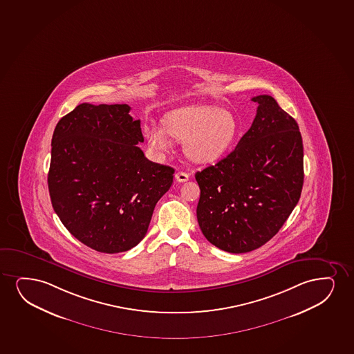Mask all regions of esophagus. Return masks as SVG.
<instances>
[{
	"label": "esophagus",
	"instance_id": "34e87169",
	"mask_svg": "<svg viewBox=\"0 0 354 354\" xmlns=\"http://www.w3.org/2000/svg\"><path fill=\"white\" fill-rule=\"evenodd\" d=\"M175 178L177 182H179V183H183V182H187V180H189V175L188 174H185V172L179 171V172L176 174Z\"/></svg>",
	"mask_w": 354,
	"mask_h": 354
}]
</instances>
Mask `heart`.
Instances as JSON below:
<instances>
[{"mask_svg":"<svg viewBox=\"0 0 354 354\" xmlns=\"http://www.w3.org/2000/svg\"><path fill=\"white\" fill-rule=\"evenodd\" d=\"M164 128L148 126L145 136L159 154L169 152L171 140L184 142L185 156L196 164H211L227 153L237 138L238 123L232 112L211 105H193L169 112Z\"/></svg>","mask_w":354,"mask_h":354,"instance_id":"b5f03b06","label":"heart"}]
</instances>
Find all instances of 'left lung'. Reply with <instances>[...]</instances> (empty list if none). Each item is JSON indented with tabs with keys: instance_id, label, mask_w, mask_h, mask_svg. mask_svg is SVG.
Here are the masks:
<instances>
[{
	"instance_id": "1",
	"label": "left lung",
	"mask_w": 354,
	"mask_h": 354,
	"mask_svg": "<svg viewBox=\"0 0 354 354\" xmlns=\"http://www.w3.org/2000/svg\"><path fill=\"white\" fill-rule=\"evenodd\" d=\"M250 129L214 166L196 172L197 221L208 242L243 254L279 232L299 201L304 182L303 140L295 118L263 94Z\"/></svg>"
}]
</instances>
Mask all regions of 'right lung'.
<instances>
[{
  "label": "right lung",
  "mask_w": 354,
  "mask_h": 354,
  "mask_svg": "<svg viewBox=\"0 0 354 354\" xmlns=\"http://www.w3.org/2000/svg\"><path fill=\"white\" fill-rule=\"evenodd\" d=\"M127 104L82 103L62 117L51 140L48 185L54 211L91 249L116 254L138 245L175 170L152 162L140 120Z\"/></svg>",
  "instance_id": "1"
}]
</instances>
